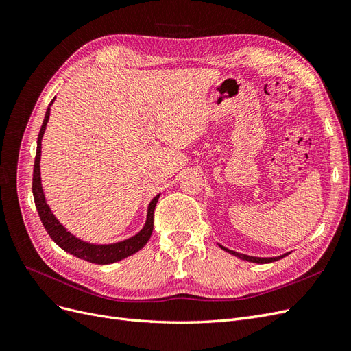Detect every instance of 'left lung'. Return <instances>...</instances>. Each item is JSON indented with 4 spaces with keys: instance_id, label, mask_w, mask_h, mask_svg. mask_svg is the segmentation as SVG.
<instances>
[{
    "instance_id": "1",
    "label": "left lung",
    "mask_w": 351,
    "mask_h": 351,
    "mask_svg": "<svg viewBox=\"0 0 351 351\" xmlns=\"http://www.w3.org/2000/svg\"><path fill=\"white\" fill-rule=\"evenodd\" d=\"M219 247L224 249L226 252H228V253H231V254H234V256H237V258H240V259H243V261L256 262V263H269V262H275V261H278V259L287 256V253H285V254H282V256H277V258H254V256H247V254L237 253V252H234V250H230V249H227V247H222V246H219Z\"/></svg>"
}]
</instances>
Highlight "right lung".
<instances>
[{
	"label": "right lung",
	"instance_id": "right-lung-1",
	"mask_svg": "<svg viewBox=\"0 0 351 351\" xmlns=\"http://www.w3.org/2000/svg\"><path fill=\"white\" fill-rule=\"evenodd\" d=\"M52 102H54V99H52ZM49 110L51 108L48 107L44 123H42L39 134H38V146H36V156H35V165H34V182H32V192H34V199H35L38 214H39V218L42 221V224H44L49 237L54 240L62 250H66L67 253L73 254V256L92 262V263H98V265L119 262L127 256H130V254L139 252L152 236L154 210L156 206V202L159 199V195H156L151 200L149 208H147V217H146V222H145L143 228L137 232L136 236L127 239V240H123V241H119V243H112V244H92V243L83 241L77 237H74L70 231H67L60 224V221L51 212L49 206L47 205L44 190H42L40 168H39L40 146H42L40 143H42V137H44V133L47 129V123L49 120Z\"/></svg>",
	"mask_w": 351,
	"mask_h": 351
}]
</instances>
